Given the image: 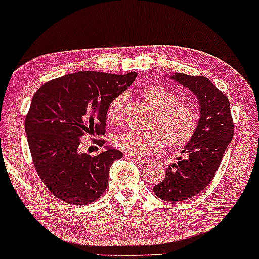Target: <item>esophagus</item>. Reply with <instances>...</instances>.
<instances>
[{"mask_svg":"<svg viewBox=\"0 0 259 259\" xmlns=\"http://www.w3.org/2000/svg\"><path fill=\"white\" fill-rule=\"evenodd\" d=\"M128 159L133 160V162H136L138 164H140V165H145V164L149 163V160L145 158H137V157H133V156H128Z\"/></svg>","mask_w":259,"mask_h":259,"instance_id":"obj_1","label":"esophagus"}]
</instances>
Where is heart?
I'll return each mask as SVG.
<instances>
[{
    "label": "heart",
    "mask_w": 259,
    "mask_h": 259,
    "mask_svg": "<svg viewBox=\"0 0 259 259\" xmlns=\"http://www.w3.org/2000/svg\"><path fill=\"white\" fill-rule=\"evenodd\" d=\"M142 96L156 109L147 126L151 130L115 134L112 142L116 149L140 157L158 151L164 142L167 149L175 150L186 146L193 139L199 127V114L193 107L181 102L176 94L160 84L145 87ZM125 101L126 96L120 94L109 103L107 119L110 123L120 122Z\"/></svg>",
    "instance_id": "heart-1"
}]
</instances>
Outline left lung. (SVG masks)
<instances>
[{"mask_svg":"<svg viewBox=\"0 0 259 259\" xmlns=\"http://www.w3.org/2000/svg\"><path fill=\"white\" fill-rule=\"evenodd\" d=\"M171 78L187 87L200 103L199 127L176 164L169 165L162 182L153 187L156 196L177 202L197 195L211 182L234 134L230 101L207 77L176 72Z\"/></svg>","mask_w":259,"mask_h":259,"instance_id":"8db88e82","label":"left lung"}]
</instances>
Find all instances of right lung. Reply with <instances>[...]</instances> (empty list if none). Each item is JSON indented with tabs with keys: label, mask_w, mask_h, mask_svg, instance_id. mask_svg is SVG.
Segmentation results:
<instances>
[{
	"label": "right lung",
	"mask_w": 259,
	"mask_h": 259,
	"mask_svg": "<svg viewBox=\"0 0 259 259\" xmlns=\"http://www.w3.org/2000/svg\"><path fill=\"white\" fill-rule=\"evenodd\" d=\"M136 77L80 71L49 80L34 94L25 120L27 140L36 172L57 199L82 206L105 193L110 166L122 153L110 147L94 157L80 153V139L106 133L109 103ZM93 144L102 147L105 140Z\"/></svg>",
	"instance_id": "right-lung-1"
}]
</instances>
